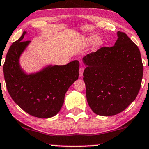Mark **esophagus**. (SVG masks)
<instances>
[{
  "mask_svg": "<svg viewBox=\"0 0 149 149\" xmlns=\"http://www.w3.org/2000/svg\"><path fill=\"white\" fill-rule=\"evenodd\" d=\"M83 71H84V67L81 66L80 68H79V76L80 77H82L83 76Z\"/></svg>",
  "mask_w": 149,
  "mask_h": 149,
  "instance_id": "obj_1",
  "label": "esophagus"
}]
</instances>
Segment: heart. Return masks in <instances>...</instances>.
Returning a JSON list of instances; mask_svg holds the SVG:
<instances>
[{"instance_id": "obj_1", "label": "heart", "mask_w": 149, "mask_h": 149, "mask_svg": "<svg viewBox=\"0 0 149 149\" xmlns=\"http://www.w3.org/2000/svg\"><path fill=\"white\" fill-rule=\"evenodd\" d=\"M95 38H96V36L95 35H91L90 36H89L88 38H87L85 40V44H89L91 43V42H92L94 41L95 40ZM102 43V41L101 39H97L95 40V46L96 47H98L100 45H101Z\"/></svg>"}]
</instances>
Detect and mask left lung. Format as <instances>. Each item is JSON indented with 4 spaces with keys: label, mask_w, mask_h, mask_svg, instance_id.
Segmentation results:
<instances>
[{
    "label": "left lung",
    "mask_w": 149,
    "mask_h": 149,
    "mask_svg": "<svg viewBox=\"0 0 149 149\" xmlns=\"http://www.w3.org/2000/svg\"><path fill=\"white\" fill-rule=\"evenodd\" d=\"M113 47H102L83 58L88 104L98 115L123 111L141 87L143 64L138 46L123 32Z\"/></svg>",
    "instance_id": "1"
}]
</instances>
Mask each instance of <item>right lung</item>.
Listing matches in <instances>:
<instances>
[{"mask_svg":"<svg viewBox=\"0 0 149 149\" xmlns=\"http://www.w3.org/2000/svg\"><path fill=\"white\" fill-rule=\"evenodd\" d=\"M26 32L8 51L3 72L6 86L13 101L34 117L49 118L60 111L67 90L79 78V62L49 66L34 74H24L19 64L22 52L29 43L22 40Z\"/></svg>","mask_w":149,"mask_h":149,"instance_id":"add662e5","label":"right lung"}]
</instances>
